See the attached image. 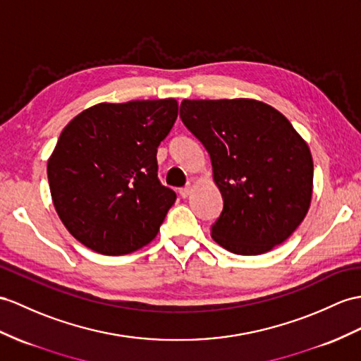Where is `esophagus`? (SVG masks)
Segmentation results:
<instances>
[{"mask_svg":"<svg viewBox=\"0 0 361 361\" xmlns=\"http://www.w3.org/2000/svg\"><path fill=\"white\" fill-rule=\"evenodd\" d=\"M191 191H192V185H191V183H187L185 187H183V188H180V190H179L180 196H182L183 199H187V197L191 195Z\"/></svg>","mask_w":361,"mask_h":361,"instance_id":"obj_1","label":"esophagus"}]
</instances>
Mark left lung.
Returning <instances> with one entry per match:
<instances>
[{"mask_svg": "<svg viewBox=\"0 0 361 361\" xmlns=\"http://www.w3.org/2000/svg\"><path fill=\"white\" fill-rule=\"evenodd\" d=\"M180 119L209 154L224 209L211 237L239 256L283 243L303 222L314 164L282 113L250 98L183 99Z\"/></svg>", "mask_w": 361, "mask_h": 361, "instance_id": "left-lung-1", "label": "left lung"}]
</instances>
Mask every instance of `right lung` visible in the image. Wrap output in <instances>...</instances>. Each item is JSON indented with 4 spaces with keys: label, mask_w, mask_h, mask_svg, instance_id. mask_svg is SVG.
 Returning a JSON list of instances; mask_svg holds the SVG:
<instances>
[{
    "label": "right lung",
    "mask_w": 361,
    "mask_h": 361,
    "mask_svg": "<svg viewBox=\"0 0 361 361\" xmlns=\"http://www.w3.org/2000/svg\"><path fill=\"white\" fill-rule=\"evenodd\" d=\"M178 101L101 102L61 133L47 162L50 195L67 231L105 256L150 243L176 192L157 179V147L178 118Z\"/></svg>",
    "instance_id": "add662e5"
}]
</instances>
